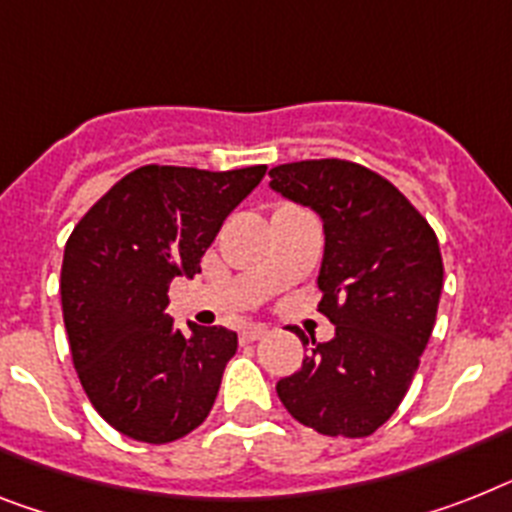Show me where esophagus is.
Here are the masks:
<instances>
[{
  "instance_id": "34e87169",
  "label": "esophagus",
  "mask_w": 512,
  "mask_h": 512,
  "mask_svg": "<svg viewBox=\"0 0 512 512\" xmlns=\"http://www.w3.org/2000/svg\"><path fill=\"white\" fill-rule=\"evenodd\" d=\"M261 337H266L264 324H251V327H246L243 332H240V340L243 342H256L261 340Z\"/></svg>"
}]
</instances>
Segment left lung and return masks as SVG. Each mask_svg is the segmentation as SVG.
<instances>
[{
  "mask_svg": "<svg viewBox=\"0 0 512 512\" xmlns=\"http://www.w3.org/2000/svg\"><path fill=\"white\" fill-rule=\"evenodd\" d=\"M269 188L324 225L319 308L335 337L277 382L287 413L327 437H369L395 413L432 337L442 293L434 230L382 175L342 159L269 170ZM303 348L308 337L301 335Z\"/></svg>",
  "mask_w": 512,
  "mask_h": 512,
  "instance_id": "1",
  "label": "left lung"
}]
</instances>
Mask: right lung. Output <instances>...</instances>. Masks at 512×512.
Here are the masks:
<instances>
[{"instance_id": "add662e5", "label": "right lung", "mask_w": 512, "mask_h": 512, "mask_svg": "<svg viewBox=\"0 0 512 512\" xmlns=\"http://www.w3.org/2000/svg\"><path fill=\"white\" fill-rule=\"evenodd\" d=\"M266 167H141L101 196L65 246L62 316L75 371L99 416L138 442H175L204 424L238 335L167 314L175 277L201 259Z\"/></svg>"}]
</instances>
